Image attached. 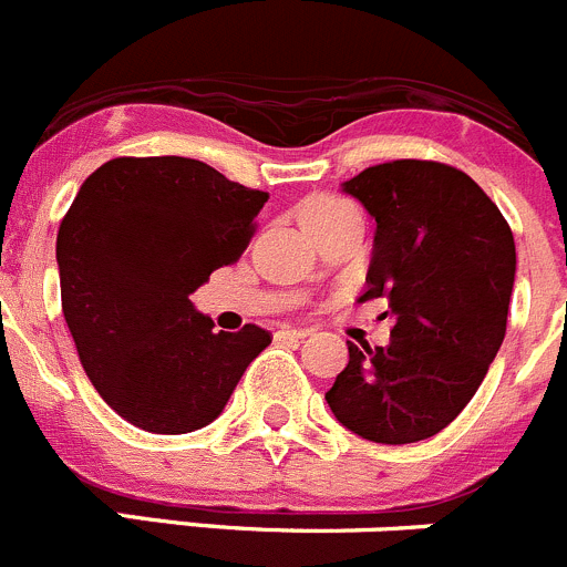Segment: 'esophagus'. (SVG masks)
Returning <instances> with one entry per match:
<instances>
[{
  "instance_id": "34e87169",
  "label": "esophagus",
  "mask_w": 567,
  "mask_h": 567,
  "mask_svg": "<svg viewBox=\"0 0 567 567\" xmlns=\"http://www.w3.org/2000/svg\"><path fill=\"white\" fill-rule=\"evenodd\" d=\"M278 339H289V342H298V339H306L309 337V331L306 328H280L278 333H275Z\"/></svg>"
}]
</instances>
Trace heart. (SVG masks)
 <instances>
[{
	"mask_svg": "<svg viewBox=\"0 0 567 567\" xmlns=\"http://www.w3.org/2000/svg\"><path fill=\"white\" fill-rule=\"evenodd\" d=\"M353 203L342 197H333V194H320V197H311L303 208H300V219L309 223V219L317 217H328V214H342V212H353Z\"/></svg>",
	"mask_w": 567,
	"mask_h": 567,
	"instance_id": "1",
	"label": "heart"
}]
</instances>
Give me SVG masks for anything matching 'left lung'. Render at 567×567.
<instances>
[{
    "mask_svg": "<svg viewBox=\"0 0 567 567\" xmlns=\"http://www.w3.org/2000/svg\"><path fill=\"white\" fill-rule=\"evenodd\" d=\"M375 219L368 292L390 300V344H348L326 401L384 445L442 431L476 395L506 333L515 239L473 177L436 161H390L342 183Z\"/></svg>",
    "mask_w": 567,
    "mask_h": 567,
    "instance_id": "8db88e82",
    "label": "left lung"
}]
</instances>
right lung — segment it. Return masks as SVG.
<instances>
[{
  "label": "right lung",
  "mask_w": 567,
  "mask_h": 567,
  "mask_svg": "<svg viewBox=\"0 0 567 567\" xmlns=\"http://www.w3.org/2000/svg\"><path fill=\"white\" fill-rule=\"evenodd\" d=\"M269 194L194 158H113L91 172L58 230L66 326L102 401L153 434L223 414L269 331H214L188 295L239 261Z\"/></svg>",
  "instance_id": "right-lung-1"
}]
</instances>
